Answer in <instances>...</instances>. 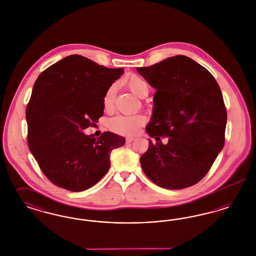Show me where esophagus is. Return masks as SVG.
Masks as SVG:
<instances>
[{"mask_svg": "<svg viewBox=\"0 0 256 256\" xmlns=\"http://www.w3.org/2000/svg\"><path fill=\"white\" fill-rule=\"evenodd\" d=\"M134 140V137H126V143H132Z\"/></svg>", "mask_w": 256, "mask_h": 256, "instance_id": "1", "label": "esophagus"}]
</instances>
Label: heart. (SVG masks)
Here are the masks:
<instances>
[{
  "label": "heart",
  "instance_id": "obj_1",
  "mask_svg": "<svg viewBox=\"0 0 256 256\" xmlns=\"http://www.w3.org/2000/svg\"><path fill=\"white\" fill-rule=\"evenodd\" d=\"M126 84L132 93L138 97H146L148 93V84L146 80L139 76L132 74L126 80ZM116 92L115 84L111 86L106 89L104 95V106L106 110H110L113 106L114 98ZM145 124V117L141 114H119L110 120V128L118 134L122 135H134L136 134L140 128Z\"/></svg>",
  "mask_w": 256,
  "mask_h": 256
}]
</instances>
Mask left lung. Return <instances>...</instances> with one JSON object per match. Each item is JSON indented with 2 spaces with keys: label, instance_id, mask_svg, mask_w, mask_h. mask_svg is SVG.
Instances as JSON below:
<instances>
[{
  "label": "left lung",
  "instance_id": "1",
  "mask_svg": "<svg viewBox=\"0 0 256 256\" xmlns=\"http://www.w3.org/2000/svg\"><path fill=\"white\" fill-rule=\"evenodd\" d=\"M156 89L146 132L148 148L140 158L146 176L165 189L198 182L224 145L226 110L211 73L185 56L136 69ZM170 137L163 146L160 137Z\"/></svg>",
  "mask_w": 256,
  "mask_h": 256
}]
</instances>
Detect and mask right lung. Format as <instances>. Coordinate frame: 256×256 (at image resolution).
I'll return each instance as SVG.
<instances>
[{
	"mask_svg": "<svg viewBox=\"0 0 256 256\" xmlns=\"http://www.w3.org/2000/svg\"><path fill=\"white\" fill-rule=\"evenodd\" d=\"M124 73L72 54L39 74L26 110L28 144L50 182L72 191L89 189L108 172L110 152L124 138L84 130L104 115V95Z\"/></svg>",
	"mask_w": 256,
	"mask_h": 256,
	"instance_id": "add662e5",
	"label": "right lung"
}]
</instances>
